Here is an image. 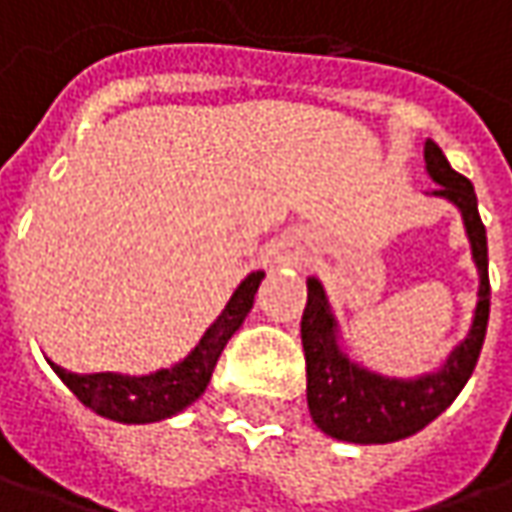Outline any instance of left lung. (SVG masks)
<instances>
[{
    "label": "left lung",
    "mask_w": 512,
    "mask_h": 512,
    "mask_svg": "<svg viewBox=\"0 0 512 512\" xmlns=\"http://www.w3.org/2000/svg\"><path fill=\"white\" fill-rule=\"evenodd\" d=\"M424 168L436 182L427 196L444 199L462 213L470 256L479 273V299L473 322L439 367L413 379L384 376L364 367L347 353L342 327L319 276L307 279V307L302 316V347L307 362V407L316 427L353 444H387L407 439L442 416L473 376L482 353L490 319V279H487V233H484L476 190L462 173L450 168L436 142L424 145Z\"/></svg>",
    "instance_id": "left-lung-1"
}]
</instances>
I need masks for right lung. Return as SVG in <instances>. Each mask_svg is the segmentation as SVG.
Listing matches in <instances>:
<instances>
[{
	"mask_svg": "<svg viewBox=\"0 0 512 512\" xmlns=\"http://www.w3.org/2000/svg\"><path fill=\"white\" fill-rule=\"evenodd\" d=\"M265 279V270L250 273L242 285L233 290L225 310L216 316V322L207 327L205 336L187 353L182 362L162 367L156 373L130 376V373H70L56 362L48 364L56 376L68 384L73 396L90 407L93 413L122 424H150L170 419L196 402L210 384L213 367L219 362L227 339L242 327L245 316L253 307L256 290Z\"/></svg>",
	"mask_w": 512,
	"mask_h": 512,
	"instance_id": "add662e5",
	"label": "right lung"
}]
</instances>
